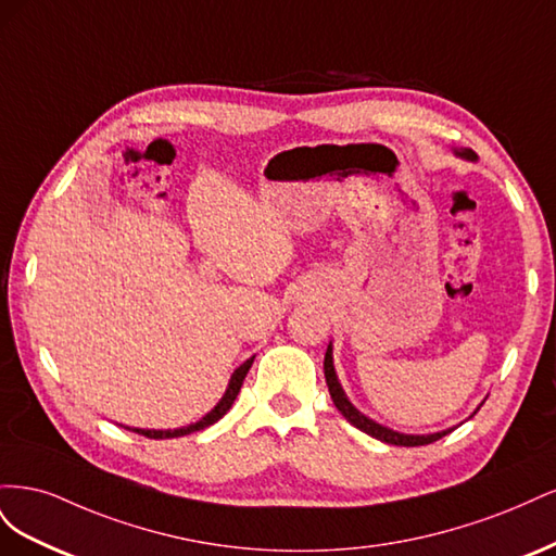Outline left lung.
Wrapping results in <instances>:
<instances>
[{
    "label": "left lung",
    "instance_id": "1",
    "mask_svg": "<svg viewBox=\"0 0 556 556\" xmlns=\"http://www.w3.org/2000/svg\"><path fill=\"white\" fill-rule=\"evenodd\" d=\"M462 155L468 157V160L476 157L473 150H464ZM325 380H327V387H329V394H331V399H333V406L339 408V413L348 419V422H350L352 427H357L359 431H364V433H368V435H374V439H378V441H382V443L403 445V447H417V445H429V443H433V441L443 439L445 433H450V431H441V433H431V435H406V433H399V431H392V429H387V427H380V425L374 422V419H368L366 415H362V413L348 401V396H345L343 390H341L339 378H336L333 362H331V345L327 348V355H325Z\"/></svg>",
    "mask_w": 556,
    "mask_h": 556
}]
</instances>
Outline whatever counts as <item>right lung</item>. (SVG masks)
Listing matches in <instances>:
<instances>
[{
    "instance_id": "right-lung-1",
    "label": "right lung",
    "mask_w": 556,
    "mask_h": 556,
    "mask_svg": "<svg viewBox=\"0 0 556 556\" xmlns=\"http://www.w3.org/2000/svg\"><path fill=\"white\" fill-rule=\"evenodd\" d=\"M252 362H255V357H250L248 362H243V364L237 368V371H233V376H231V380H229V387H227V392H225L223 401L217 403V406H215L206 417H201L199 422H194V425H190V427H182V429H174V431H155V429H131V431H137V433H141V435H146V439H178V435L194 433V431H201V429H206V427L215 425L217 419H220L223 415H227V410L231 408L233 399L239 396L241 384H243V380H245V376H248V371H250Z\"/></svg>"
}]
</instances>
